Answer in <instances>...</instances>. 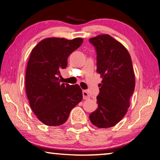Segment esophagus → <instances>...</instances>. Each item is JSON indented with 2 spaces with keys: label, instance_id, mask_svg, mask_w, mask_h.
Returning a JSON list of instances; mask_svg holds the SVG:
<instances>
[{
  "label": "esophagus",
  "instance_id": "esophagus-1",
  "mask_svg": "<svg viewBox=\"0 0 160 160\" xmlns=\"http://www.w3.org/2000/svg\"><path fill=\"white\" fill-rule=\"evenodd\" d=\"M82 96H83L84 99H88L90 98V95L88 94V92L86 90L82 91Z\"/></svg>",
  "mask_w": 160,
  "mask_h": 160
}]
</instances>
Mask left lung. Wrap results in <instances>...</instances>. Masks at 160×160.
I'll return each mask as SVG.
<instances>
[{
  "mask_svg": "<svg viewBox=\"0 0 160 160\" xmlns=\"http://www.w3.org/2000/svg\"><path fill=\"white\" fill-rule=\"evenodd\" d=\"M97 52V72L102 78L97 97L98 108L90 120L107 128L117 124L128 111L135 90V74L131 56L124 46L109 34L90 39Z\"/></svg>",
  "mask_w": 160,
  "mask_h": 160,
  "instance_id": "8db88e82",
  "label": "left lung"
}]
</instances>
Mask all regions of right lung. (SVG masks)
<instances>
[{
  "instance_id": "1",
  "label": "right lung",
  "mask_w": 160,
  "mask_h": 160,
  "mask_svg": "<svg viewBox=\"0 0 160 160\" xmlns=\"http://www.w3.org/2000/svg\"><path fill=\"white\" fill-rule=\"evenodd\" d=\"M82 42V38H47L32 50L26 69V93L32 112L45 125H62L82 101L80 86L61 84L58 76L60 70L66 68L68 57Z\"/></svg>"
}]
</instances>
